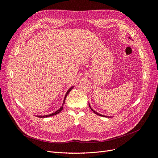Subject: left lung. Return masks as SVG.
Here are the masks:
<instances>
[{"label": "left lung", "mask_w": 158, "mask_h": 158, "mask_svg": "<svg viewBox=\"0 0 158 158\" xmlns=\"http://www.w3.org/2000/svg\"><path fill=\"white\" fill-rule=\"evenodd\" d=\"M89 107H90V109H92V111L94 112V113H95V114H98V115H99V116H102V117H107V116H106V115H103V114H99V113H97V112H95V111H94V110L92 108V107H91V106H90V105L89 104Z\"/></svg>", "instance_id": "1"}]
</instances>
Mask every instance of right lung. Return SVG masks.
I'll use <instances>...</instances> for the list:
<instances>
[{"mask_svg":"<svg viewBox=\"0 0 158 158\" xmlns=\"http://www.w3.org/2000/svg\"><path fill=\"white\" fill-rule=\"evenodd\" d=\"M74 88V86H73V87H71L70 88H69V89H68V91H67V92H66V95H65V96H64V101H63V106H62L61 107H60V109H59L58 110H57L56 111H55V112H54V113H51V114H47V115H37V117H40V118H45V117H51V116H53V115H55V114H58V113H59L63 109V106H64V103H65V99H66V96H67L68 95V94H69V92H70L71 91V89H73Z\"/></svg>","mask_w":158,"mask_h":158,"instance_id":"add662e5","label":"right lung"}]
</instances>
